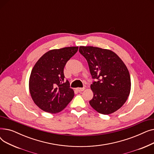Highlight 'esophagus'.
Instances as JSON below:
<instances>
[{"instance_id":"esophagus-1","label":"esophagus","mask_w":154,"mask_h":154,"mask_svg":"<svg viewBox=\"0 0 154 154\" xmlns=\"http://www.w3.org/2000/svg\"><path fill=\"white\" fill-rule=\"evenodd\" d=\"M77 91L79 92H81L82 91H84L85 90V87H82V88H76Z\"/></svg>"}]
</instances>
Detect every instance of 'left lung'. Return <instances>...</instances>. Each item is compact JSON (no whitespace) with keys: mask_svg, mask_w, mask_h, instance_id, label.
Returning <instances> with one entry per match:
<instances>
[{"mask_svg":"<svg viewBox=\"0 0 154 154\" xmlns=\"http://www.w3.org/2000/svg\"><path fill=\"white\" fill-rule=\"evenodd\" d=\"M79 52L86 59L92 79L94 97L89 103L100 114L109 115L125 103L131 92L129 72L119 57L109 49L80 46Z\"/></svg>","mask_w":154,"mask_h":154,"instance_id":"left-lung-1","label":"left lung"}]
</instances>
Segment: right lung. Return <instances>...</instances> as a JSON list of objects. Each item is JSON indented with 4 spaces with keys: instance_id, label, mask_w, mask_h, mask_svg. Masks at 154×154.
<instances>
[{
    "instance_id": "1",
    "label": "right lung",
    "mask_w": 154,
    "mask_h": 154,
    "mask_svg": "<svg viewBox=\"0 0 154 154\" xmlns=\"http://www.w3.org/2000/svg\"><path fill=\"white\" fill-rule=\"evenodd\" d=\"M78 48L51 50L35 63L29 85L32 99L40 109L56 114L66 108L74 97V91L70 88L69 82L64 81L63 69Z\"/></svg>"
}]
</instances>
